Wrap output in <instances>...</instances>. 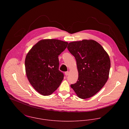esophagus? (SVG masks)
<instances>
[{
	"mask_svg": "<svg viewBox=\"0 0 129 129\" xmlns=\"http://www.w3.org/2000/svg\"><path fill=\"white\" fill-rule=\"evenodd\" d=\"M65 74H66V76H68L69 74V72H65Z\"/></svg>",
	"mask_w": 129,
	"mask_h": 129,
	"instance_id": "1",
	"label": "esophagus"
}]
</instances>
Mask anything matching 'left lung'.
<instances>
[{
    "instance_id": "8db88e82",
    "label": "left lung",
    "mask_w": 129,
    "mask_h": 129,
    "mask_svg": "<svg viewBox=\"0 0 129 129\" xmlns=\"http://www.w3.org/2000/svg\"><path fill=\"white\" fill-rule=\"evenodd\" d=\"M68 49L76 61L78 78L71 85L81 99L90 98L107 82L110 69L109 56L102 46L93 40L71 42Z\"/></svg>"
}]
</instances>
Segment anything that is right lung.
Listing matches in <instances>:
<instances>
[{"mask_svg":"<svg viewBox=\"0 0 129 129\" xmlns=\"http://www.w3.org/2000/svg\"><path fill=\"white\" fill-rule=\"evenodd\" d=\"M68 43L56 39L39 41L29 51L25 61L28 79L40 94L50 95L59 87L64 75L58 70L59 55Z\"/></svg>","mask_w":129,"mask_h":129,"instance_id":"obj_1","label":"right lung"}]
</instances>
